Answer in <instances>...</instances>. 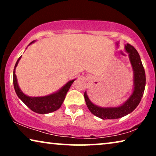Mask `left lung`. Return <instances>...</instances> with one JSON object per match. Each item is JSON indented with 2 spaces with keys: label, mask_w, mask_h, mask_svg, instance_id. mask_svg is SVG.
Returning <instances> with one entry per match:
<instances>
[{
  "label": "left lung",
  "mask_w": 156,
  "mask_h": 156,
  "mask_svg": "<svg viewBox=\"0 0 156 156\" xmlns=\"http://www.w3.org/2000/svg\"><path fill=\"white\" fill-rule=\"evenodd\" d=\"M126 52L129 53L130 62L133 70V91L130 97L121 106L117 107H100L89 100L86 91L84 99L89 111L101 119H116L131 113L139 104L146 87V73L140 60V55L134 47L130 44L125 45Z\"/></svg>",
  "instance_id": "1"
}]
</instances>
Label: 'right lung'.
I'll return each instance as SVG.
<instances>
[{
    "label": "right lung",
    "mask_w": 156,
    "mask_h": 156,
    "mask_svg": "<svg viewBox=\"0 0 156 156\" xmlns=\"http://www.w3.org/2000/svg\"><path fill=\"white\" fill-rule=\"evenodd\" d=\"M35 41L30 42V44L33 43ZM29 44V45H30ZM21 58V56L19 57L17 60L16 65H15L13 70V85L14 89L16 91V94L18 95L19 99H21L23 103L26 105L27 107L33 111V112L37 113V114H49V113L53 112L59 109L61 107L64 100L65 99L66 94L67 91L75 80L69 81L65 86L57 91V92L53 93L52 94L44 96V97H31L25 95L22 91L20 90V87L18 84V81L16 75V68L18 65V62Z\"/></svg>",
    "instance_id": "obj_1"
}]
</instances>
